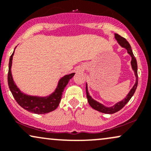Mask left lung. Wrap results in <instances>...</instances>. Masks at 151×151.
<instances>
[{"instance_id": "1", "label": "left lung", "mask_w": 151, "mask_h": 151, "mask_svg": "<svg viewBox=\"0 0 151 151\" xmlns=\"http://www.w3.org/2000/svg\"><path fill=\"white\" fill-rule=\"evenodd\" d=\"M115 38L116 40L118 41L119 44L120 45L121 47H123L126 48L127 50L128 53L130 55L132 58V60H131V66H132V68L133 71L135 72V75H136V84H134L133 87L131 89L130 92L129 93V94L126 96V97L124 99V100L119 102V103L116 104L115 105L113 106L112 107H106L104 105H102L101 104L99 103V102L96 101L95 100H93L91 96H89V92H88V89H87V86H86V97H87L88 99V102H89V105L91 106V107L95 110L101 112V113H104V114H114L116 112L119 111V110H121L123 107L125 106L128 102L129 101V100L131 99V98L132 97L133 95L134 94L135 91H136V89L137 88V86H138V66H137V62H136V59L133 55V53L132 52V50H131V45L128 42L127 40L125 39L124 37H121V35H119V34H115Z\"/></svg>"}]
</instances>
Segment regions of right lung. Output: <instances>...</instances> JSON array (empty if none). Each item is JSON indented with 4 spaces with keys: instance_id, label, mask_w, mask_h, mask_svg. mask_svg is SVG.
<instances>
[{
    "instance_id": "right-lung-1",
    "label": "right lung",
    "mask_w": 151,
    "mask_h": 151,
    "mask_svg": "<svg viewBox=\"0 0 151 151\" xmlns=\"http://www.w3.org/2000/svg\"><path fill=\"white\" fill-rule=\"evenodd\" d=\"M13 52L10 58L9 68L8 74V83L10 91L15 98V101L20 106L25 110L32 113L37 114H44L49 113L55 110L59 106L63 93L65 87L68 84L69 81L73 77L74 73L68 75H65L59 81L58 87L54 93L47 97H37V96H31L22 93L20 89L17 87L13 81L11 74V66Z\"/></svg>"
}]
</instances>
